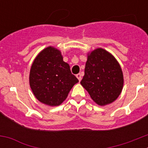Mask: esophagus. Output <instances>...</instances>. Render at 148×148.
<instances>
[{"mask_svg":"<svg viewBox=\"0 0 148 148\" xmlns=\"http://www.w3.org/2000/svg\"><path fill=\"white\" fill-rule=\"evenodd\" d=\"M76 77H77V78H78L79 82H80V81L82 80V75H81L80 73H78V74H77Z\"/></svg>","mask_w":148,"mask_h":148,"instance_id":"1","label":"esophagus"}]
</instances>
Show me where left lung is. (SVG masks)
<instances>
[{
	"label": "left lung",
	"mask_w": 148,
	"mask_h": 148,
	"mask_svg": "<svg viewBox=\"0 0 148 148\" xmlns=\"http://www.w3.org/2000/svg\"><path fill=\"white\" fill-rule=\"evenodd\" d=\"M123 84L121 66L110 53L99 48L88 55L81 84L96 104L113 102L121 93Z\"/></svg>",
	"instance_id": "1"
}]
</instances>
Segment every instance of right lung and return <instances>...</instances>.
<instances>
[{"mask_svg":"<svg viewBox=\"0 0 148 148\" xmlns=\"http://www.w3.org/2000/svg\"><path fill=\"white\" fill-rule=\"evenodd\" d=\"M78 82L61 52L53 47L41 51L31 66L30 87L36 99L47 105L61 104Z\"/></svg>","mask_w":148,"mask_h":148,"instance_id":"add662e5","label":"right lung"}]
</instances>
